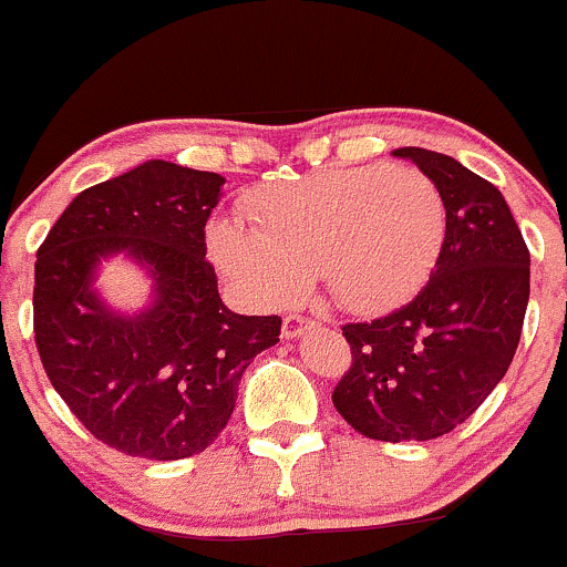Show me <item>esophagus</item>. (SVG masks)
<instances>
[{"label": "esophagus", "instance_id": "obj_1", "mask_svg": "<svg viewBox=\"0 0 567 567\" xmlns=\"http://www.w3.org/2000/svg\"><path fill=\"white\" fill-rule=\"evenodd\" d=\"M309 328H315V320H309V317L303 315H288L282 320V336L285 339H298L303 331H309Z\"/></svg>", "mask_w": 567, "mask_h": 567}]
</instances>
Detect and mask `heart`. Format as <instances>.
<instances>
[{"mask_svg": "<svg viewBox=\"0 0 567 567\" xmlns=\"http://www.w3.org/2000/svg\"><path fill=\"white\" fill-rule=\"evenodd\" d=\"M252 226L220 217L209 252L252 301H293L320 271L328 296L354 315L412 298L431 277L446 236L439 188L414 166L322 169L247 196Z\"/></svg>", "mask_w": 567, "mask_h": 567, "instance_id": "heart-1", "label": "heart"}]
</instances>
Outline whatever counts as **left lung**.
<instances>
[{
    "instance_id": "left-lung-1",
    "label": "left lung",
    "mask_w": 567,
    "mask_h": 567,
    "mask_svg": "<svg viewBox=\"0 0 567 567\" xmlns=\"http://www.w3.org/2000/svg\"><path fill=\"white\" fill-rule=\"evenodd\" d=\"M393 155L444 198V247L414 301L341 328L352 365L333 406L365 439L398 444L450 433L506 377L530 298V252L493 183L425 147Z\"/></svg>"
}]
</instances>
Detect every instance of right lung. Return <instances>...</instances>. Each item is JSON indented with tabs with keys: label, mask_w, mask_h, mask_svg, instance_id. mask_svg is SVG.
Wrapping results in <instances>:
<instances>
[{
	"label": "right lung",
	"mask_w": 567,
	"mask_h": 567,
	"mask_svg": "<svg viewBox=\"0 0 567 567\" xmlns=\"http://www.w3.org/2000/svg\"><path fill=\"white\" fill-rule=\"evenodd\" d=\"M226 179L172 161L85 188L37 250L34 341L42 369L91 435L145 460L207 450L228 425L241 374L282 320L236 315L217 293L204 226ZM123 254L154 279L126 316L92 288Z\"/></svg>",
	"instance_id": "add662e5"
}]
</instances>
